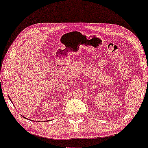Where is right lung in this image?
<instances>
[{
  "label": "right lung",
  "instance_id": "right-lung-1",
  "mask_svg": "<svg viewBox=\"0 0 148 148\" xmlns=\"http://www.w3.org/2000/svg\"><path fill=\"white\" fill-rule=\"evenodd\" d=\"M9 99H10V97H9ZM10 101H11V100H10ZM24 118H25V117H24ZM25 119H26V118H25Z\"/></svg>",
  "mask_w": 148,
  "mask_h": 148
}]
</instances>
